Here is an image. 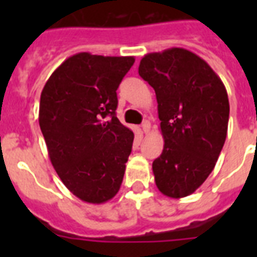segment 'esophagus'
Returning a JSON list of instances; mask_svg holds the SVG:
<instances>
[{"mask_svg":"<svg viewBox=\"0 0 257 257\" xmlns=\"http://www.w3.org/2000/svg\"><path fill=\"white\" fill-rule=\"evenodd\" d=\"M149 129H151V122L145 120L144 122L141 124V131H143V132H144V133H148Z\"/></svg>","mask_w":257,"mask_h":257,"instance_id":"34e87169","label":"esophagus"}]
</instances>
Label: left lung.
<instances>
[{
  "label": "left lung",
  "instance_id": "left-lung-1",
  "mask_svg": "<svg viewBox=\"0 0 257 257\" xmlns=\"http://www.w3.org/2000/svg\"><path fill=\"white\" fill-rule=\"evenodd\" d=\"M139 74L156 92L164 149L153 161L159 191L192 195L211 175L225 143L229 101L223 81L197 54L171 48L141 58Z\"/></svg>",
  "mask_w": 257,
  "mask_h": 257
}]
</instances>
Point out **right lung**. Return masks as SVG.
Masks as SVG:
<instances>
[{
    "label": "right lung",
    "instance_id": "add662e5",
    "mask_svg": "<svg viewBox=\"0 0 257 257\" xmlns=\"http://www.w3.org/2000/svg\"><path fill=\"white\" fill-rule=\"evenodd\" d=\"M135 57L82 52L66 58L41 92L40 128L52 165L78 199H113L132 152L133 132L116 117L117 88Z\"/></svg>",
    "mask_w": 257,
    "mask_h": 257
}]
</instances>
